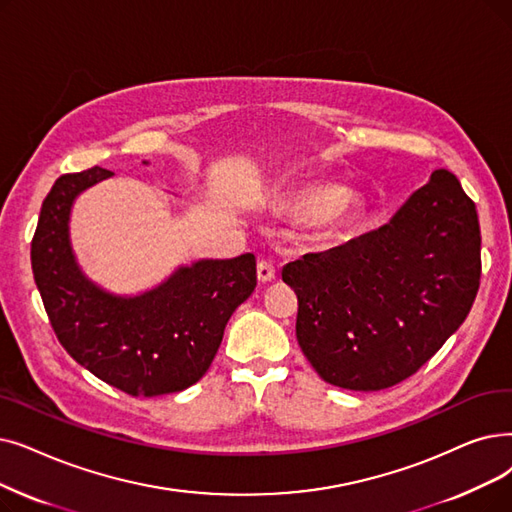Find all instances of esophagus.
Instances as JSON below:
<instances>
[{
	"mask_svg": "<svg viewBox=\"0 0 512 512\" xmlns=\"http://www.w3.org/2000/svg\"><path fill=\"white\" fill-rule=\"evenodd\" d=\"M257 278H259V282H272V280L276 278L274 263L261 259V261L257 263Z\"/></svg>",
	"mask_w": 512,
	"mask_h": 512,
	"instance_id": "esophagus-1",
	"label": "esophagus"
}]
</instances>
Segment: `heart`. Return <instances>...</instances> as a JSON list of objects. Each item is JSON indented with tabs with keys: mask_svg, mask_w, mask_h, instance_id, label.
<instances>
[{
	"mask_svg": "<svg viewBox=\"0 0 512 512\" xmlns=\"http://www.w3.org/2000/svg\"><path fill=\"white\" fill-rule=\"evenodd\" d=\"M293 213L303 217L305 226L318 236H335L358 215V201L341 186L307 188L282 201Z\"/></svg>",
	"mask_w": 512,
	"mask_h": 512,
	"instance_id": "obj_1",
	"label": "heart"
}]
</instances>
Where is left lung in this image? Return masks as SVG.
I'll use <instances>...</instances> for the list:
<instances>
[{
  "label": "left lung",
  "instance_id": "left-lung-1",
  "mask_svg": "<svg viewBox=\"0 0 512 512\" xmlns=\"http://www.w3.org/2000/svg\"><path fill=\"white\" fill-rule=\"evenodd\" d=\"M481 278L475 203L435 169L385 226L282 268L297 341L330 385L379 391L429 362L469 316Z\"/></svg>",
  "mask_w": 512,
  "mask_h": 512
}]
</instances>
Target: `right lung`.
<instances>
[{
  "label": "right lung",
  "mask_w": 512,
  "mask_h": 512,
  "mask_svg": "<svg viewBox=\"0 0 512 512\" xmlns=\"http://www.w3.org/2000/svg\"><path fill=\"white\" fill-rule=\"evenodd\" d=\"M110 175L92 167L58 177L31 242L35 284L62 347L100 381L133 397L184 391L203 379L230 316L255 291V255L180 265L140 295L106 291L79 268L69 224L75 198Z\"/></svg>",
  "instance_id": "right-lung-1"
}]
</instances>
